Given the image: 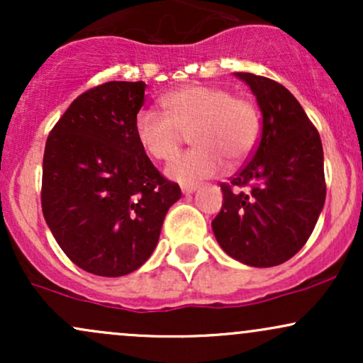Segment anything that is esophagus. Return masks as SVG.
<instances>
[{"label":"esophagus","instance_id":"1","mask_svg":"<svg viewBox=\"0 0 363 363\" xmlns=\"http://www.w3.org/2000/svg\"><path fill=\"white\" fill-rule=\"evenodd\" d=\"M181 189H182V193H184V194H193L194 191L198 189V186H196V184H186V186H182Z\"/></svg>","mask_w":363,"mask_h":363}]
</instances>
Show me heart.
<instances>
[{"label": "heart", "mask_w": 363, "mask_h": 363, "mask_svg": "<svg viewBox=\"0 0 363 363\" xmlns=\"http://www.w3.org/2000/svg\"><path fill=\"white\" fill-rule=\"evenodd\" d=\"M165 114L140 111L135 118V135L147 155L170 162L184 143L186 135L196 145L167 169L176 181L187 182L213 177L225 160L239 165L256 150L261 136V119L252 101L223 86L184 85L162 99Z\"/></svg>", "instance_id": "1"}]
</instances>
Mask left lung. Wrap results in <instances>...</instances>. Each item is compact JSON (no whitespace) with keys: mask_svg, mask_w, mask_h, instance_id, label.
<instances>
[{"mask_svg":"<svg viewBox=\"0 0 363 363\" xmlns=\"http://www.w3.org/2000/svg\"><path fill=\"white\" fill-rule=\"evenodd\" d=\"M235 77L256 95L261 138L251 160L230 182L220 184L223 205L211 228L228 256L269 268L294 257L314 230L326 199L323 143L285 86L252 73ZM239 186L250 191L244 194Z\"/></svg>","mask_w":363,"mask_h":363,"instance_id":"8db88e82","label":"left lung"}]
</instances>
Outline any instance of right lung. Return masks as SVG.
<instances>
[{
  "label": "right lung",
  "mask_w": 363,
  "mask_h": 363,
  "mask_svg": "<svg viewBox=\"0 0 363 363\" xmlns=\"http://www.w3.org/2000/svg\"><path fill=\"white\" fill-rule=\"evenodd\" d=\"M145 82H107L72 102L45 141L40 203L62 252L99 277H124L152 256L181 187L135 135Z\"/></svg>",
  "instance_id": "obj_1"
}]
</instances>
